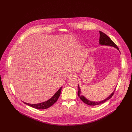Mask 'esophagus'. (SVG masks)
<instances>
[{
  "mask_svg": "<svg viewBox=\"0 0 132 132\" xmlns=\"http://www.w3.org/2000/svg\"><path fill=\"white\" fill-rule=\"evenodd\" d=\"M75 77H76V75H75V73H71V74H69L68 75V78L70 79V78H73Z\"/></svg>",
  "mask_w": 132,
  "mask_h": 132,
  "instance_id": "obj_1",
  "label": "esophagus"
}]
</instances>
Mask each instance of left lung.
Returning a JSON list of instances; mask_svg holds the SVG:
<instances>
[{"mask_svg":"<svg viewBox=\"0 0 132 132\" xmlns=\"http://www.w3.org/2000/svg\"><path fill=\"white\" fill-rule=\"evenodd\" d=\"M100 33V39H99V44L101 45H106V46H113L116 48H117L118 50H119L118 46L113 42L111 39L110 38V37L106 35L105 33H104L103 32H101V31H99ZM116 91V89L113 91L111 95H110V96H109L107 98H106L105 99L101 101H98V102H95V101H90L89 100H88L87 99H86L84 96L81 95V90L80 89V87H79L78 85V97L80 98V99L82 100V101H83L85 103L89 105H99L103 103L104 102H106L107 100H109L110 98H111V97L113 96V95H114V92Z\"/></svg>","mask_w":132,"mask_h":132,"instance_id":"obj_1","label":"left lung"}]
</instances>
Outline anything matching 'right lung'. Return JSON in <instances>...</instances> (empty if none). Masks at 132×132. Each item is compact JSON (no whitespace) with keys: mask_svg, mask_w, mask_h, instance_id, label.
I'll use <instances>...</instances> for the list:
<instances>
[{"mask_svg":"<svg viewBox=\"0 0 132 132\" xmlns=\"http://www.w3.org/2000/svg\"><path fill=\"white\" fill-rule=\"evenodd\" d=\"M61 90H62V87H61L60 88V89L56 92L55 95L49 100H48L46 101L42 102V103H37V104H30V103H26L23 102V103L29 106H30L33 108L35 109H47L48 108H50V106H51L52 105H53L57 100H58L60 95H61Z\"/></svg>","mask_w":132,"mask_h":132,"instance_id":"1","label":"right lung"}]
</instances>
